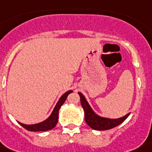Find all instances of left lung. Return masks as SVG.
Segmentation results:
<instances>
[{"label":"left lung","mask_w":152,"mask_h":152,"mask_svg":"<svg viewBox=\"0 0 152 152\" xmlns=\"http://www.w3.org/2000/svg\"><path fill=\"white\" fill-rule=\"evenodd\" d=\"M78 94L80 96L81 104L85 112V121L89 127H91L94 130L104 131V130H109L113 128H115L118 126L119 124H121L122 122H124L130 114H127L126 116L119 119H109L98 116L94 113L84 96L81 93H78Z\"/></svg>","instance_id":"8db88e82"}]
</instances>
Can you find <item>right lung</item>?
<instances>
[{"instance_id": "obj_1", "label": "right lung", "mask_w": 152, "mask_h": 152, "mask_svg": "<svg viewBox=\"0 0 152 152\" xmlns=\"http://www.w3.org/2000/svg\"><path fill=\"white\" fill-rule=\"evenodd\" d=\"M70 93H72V90H70L68 92L65 93L61 97L59 101L58 102L57 104L55 105V109L53 110L52 113L49 116V118H48L46 121L43 122H41L39 124H32V125H27V124H23L22 123L19 124H20L21 126L23 127L24 129L28 130V131H32V132H43V131H48V130H50L53 128H55L56 124H57L58 120V110H59L60 107L62 106L63 103L65 102L66 97Z\"/></svg>"}]
</instances>
